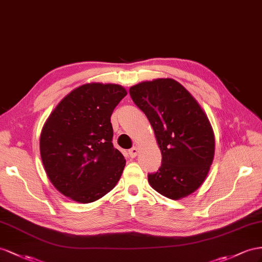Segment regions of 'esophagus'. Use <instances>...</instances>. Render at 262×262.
Returning <instances> with one entry per match:
<instances>
[{
	"mask_svg": "<svg viewBox=\"0 0 262 262\" xmlns=\"http://www.w3.org/2000/svg\"><path fill=\"white\" fill-rule=\"evenodd\" d=\"M128 154H129V156H130L132 158L136 157L137 154H138V148H137V147H133V148H130V149L128 150Z\"/></svg>",
	"mask_w": 262,
	"mask_h": 262,
	"instance_id": "1",
	"label": "esophagus"
}]
</instances>
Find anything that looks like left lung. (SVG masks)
<instances>
[{
  "label": "left lung",
  "instance_id": "8db88e82",
  "mask_svg": "<svg viewBox=\"0 0 262 262\" xmlns=\"http://www.w3.org/2000/svg\"><path fill=\"white\" fill-rule=\"evenodd\" d=\"M129 94L148 118L162 151V166L148 173L149 185L170 199L190 195L205 182L214 155L213 130L205 112L171 78L142 82Z\"/></svg>",
  "mask_w": 262,
  "mask_h": 262
}]
</instances>
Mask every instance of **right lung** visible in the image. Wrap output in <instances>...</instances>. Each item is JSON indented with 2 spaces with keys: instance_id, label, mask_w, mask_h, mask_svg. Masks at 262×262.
<instances>
[{
  "instance_id": "obj_1",
  "label": "right lung",
  "mask_w": 262,
  "mask_h": 262,
  "mask_svg": "<svg viewBox=\"0 0 262 262\" xmlns=\"http://www.w3.org/2000/svg\"><path fill=\"white\" fill-rule=\"evenodd\" d=\"M126 95L117 84H84L51 113L39 151L46 175L64 196L89 204L118 183L126 160L113 146L111 116Z\"/></svg>"
}]
</instances>
